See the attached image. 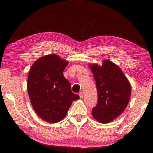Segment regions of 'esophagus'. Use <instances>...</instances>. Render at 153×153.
<instances>
[{"label": "esophagus", "mask_w": 153, "mask_h": 153, "mask_svg": "<svg viewBox=\"0 0 153 153\" xmlns=\"http://www.w3.org/2000/svg\"><path fill=\"white\" fill-rule=\"evenodd\" d=\"M79 98H82L83 97H84V93L82 92V91H81V92L79 93Z\"/></svg>", "instance_id": "esophagus-1"}]
</instances>
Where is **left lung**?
I'll list each match as a JSON object with an SVG mask.
<instances>
[{
	"label": "left lung",
	"instance_id": "obj_1",
	"mask_svg": "<svg viewBox=\"0 0 153 153\" xmlns=\"http://www.w3.org/2000/svg\"><path fill=\"white\" fill-rule=\"evenodd\" d=\"M96 83L98 102L92 108L94 118L108 123L124 112L130 100L131 86L121 69L109 60L103 65H90Z\"/></svg>",
	"mask_w": 153,
	"mask_h": 153
}]
</instances>
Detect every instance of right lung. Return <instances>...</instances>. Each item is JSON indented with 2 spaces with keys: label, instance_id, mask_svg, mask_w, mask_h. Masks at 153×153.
<instances>
[{
  "label": "right lung",
  "instance_id": "add662e5",
  "mask_svg": "<svg viewBox=\"0 0 153 153\" xmlns=\"http://www.w3.org/2000/svg\"><path fill=\"white\" fill-rule=\"evenodd\" d=\"M68 63L57 55H48L36 61L30 69L27 91L30 102L38 116L48 123L62 120L73 101L79 98L63 76Z\"/></svg>",
  "mask_w": 153,
  "mask_h": 153
}]
</instances>
